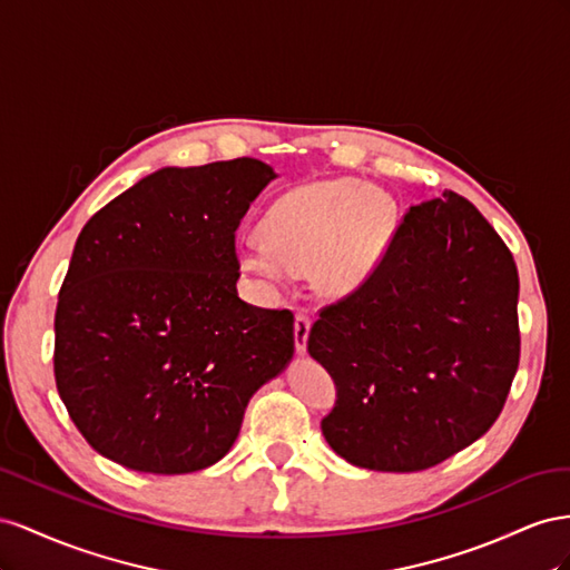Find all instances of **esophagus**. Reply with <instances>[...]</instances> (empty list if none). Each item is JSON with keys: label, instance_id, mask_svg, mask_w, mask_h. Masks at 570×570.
I'll list each match as a JSON object with an SVG mask.
<instances>
[{"label": "esophagus", "instance_id": "1", "mask_svg": "<svg viewBox=\"0 0 570 570\" xmlns=\"http://www.w3.org/2000/svg\"><path fill=\"white\" fill-rule=\"evenodd\" d=\"M311 315L305 311L296 313V322H294V336H296V351L305 353L307 348V334H311Z\"/></svg>", "mask_w": 570, "mask_h": 570}]
</instances>
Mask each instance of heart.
Returning a JSON list of instances; mask_svg holds the SVG:
<instances>
[{"label": "heart", "mask_w": 570, "mask_h": 570, "mask_svg": "<svg viewBox=\"0 0 570 570\" xmlns=\"http://www.w3.org/2000/svg\"><path fill=\"white\" fill-rule=\"evenodd\" d=\"M394 224V200L382 188L355 178H324L276 198L259 224L263 236H243L236 257L267 286L311 267L317 291L344 296L377 269Z\"/></svg>", "instance_id": "heart-1"}]
</instances>
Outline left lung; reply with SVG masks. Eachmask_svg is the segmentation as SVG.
Here are the masks:
<instances>
[{"label":"left lung","mask_w":570,"mask_h":570,"mask_svg":"<svg viewBox=\"0 0 570 570\" xmlns=\"http://www.w3.org/2000/svg\"><path fill=\"white\" fill-rule=\"evenodd\" d=\"M307 351L336 401L322 417L353 465L417 473L494 425L520 357L518 269L473 203L413 205L377 269L320 311Z\"/></svg>","instance_id":"1"}]
</instances>
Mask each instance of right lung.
Listing matches in <instances>:
<instances>
[{"instance_id":"obj_1","label":"right lung","mask_w":570,"mask_h":570,"mask_svg":"<svg viewBox=\"0 0 570 570\" xmlns=\"http://www.w3.org/2000/svg\"><path fill=\"white\" fill-rule=\"evenodd\" d=\"M274 176L253 157L159 169L78 234L55 315V380L105 459L155 475L217 463L250 396L294 355V313L236 288V229Z\"/></svg>"}]
</instances>
